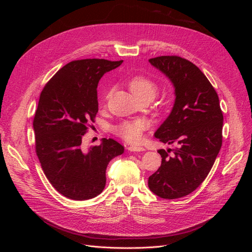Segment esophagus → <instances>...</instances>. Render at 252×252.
<instances>
[{
  "label": "esophagus",
  "mask_w": 252,
  "mask_h": 252,
  "mask_svg": "<svg viewBox=\"0 0 252 252\" xmlns=\"http://www.w3.org/2000/svg\"><path fill=\"white\" fill-rule=\"evenodd\" d=\"M127 149L131 152H139V151H144L145 148L141 146H128Z\"/></svg>",
  "instance_id": "obj_1"
}]
</instances>
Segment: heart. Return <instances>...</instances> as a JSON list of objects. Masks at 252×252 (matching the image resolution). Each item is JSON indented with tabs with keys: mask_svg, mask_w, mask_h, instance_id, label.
<instances>
[{
	"mask_svg": "<svg viewBox=\"0 0 252 252\" xmlns=\"http://www.w3.org/2000/svg\"><path fill=\"white\" fill-rule=\"evenodd\" d=\"M127 86L135 100L141 97H150L152 100L158 90L156 82L141 74L132 77L128 81ZM107 97L108 95H106V98ZM145 128L146 124L143 121H127L114 127L113 131L128 143H139Z\"/></svg>",
	"mask_w": 252,
	"mask_h": 252,
	"instance_id": "b5f03b06",
	"label": "heart"
}]
</instances>
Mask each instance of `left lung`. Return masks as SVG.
<instances>
[{
	"mask_svg": "<svg viewBox=\"0 0 252 252\" xmlns=\"http://www.w3.org/2000/svg\"><path fill=\"white\" fill-rule=\"evenodd\" d=\"M149 62L168 77L175 94L173 108L155 136L178 147L158 151L162 164L149 177L148 187L162 199H179L194 191L215 164L222 147L223 112L217 91L190 61L162 56Z\"/></svg>",
	"mask_w": 252,
	"mask_h": 252,
	"instance_id": "8db88e82",
	"label": "left lung"
}]
</instances>
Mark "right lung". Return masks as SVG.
I'll return each instance as SVG.
<instances>
[{"mask_svg": "<svg viewBox=\"0 0 252 252\" xmlns=\"http://www.w3.org/2000/svg\"><path fill=\"white\" fill-rule=\"evenodd\" d=\"M123 61L77 60L66 64L43 88L33 119L35 152L42 169L58 192L85 201L100 194L106 168L124 152L123 145L103 139L101 145L82 148V138L98 110V81Z\"/></svg>", "mask_w": 252, "mask_h": 252, "instance_id": "1", "label": "right lung"}]
</instances>
